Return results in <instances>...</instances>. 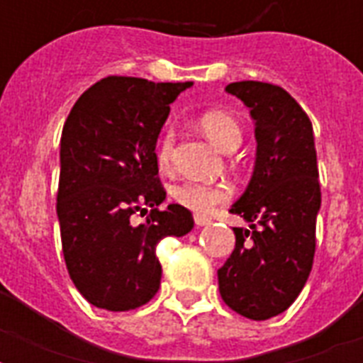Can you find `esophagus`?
I'll return each instance as SVG.
<instances>
[{
    "label": "esophagus",
    "mask_w": 363,
    "mask_h": 363,
    "mask_svg": "<svg viewBox=\"0 0 363 363\" xmlns=\"http://www.w3.org/2000/svg\"><path fill=\"white\" fill-rule=\"evenodd\" d=\"M194 222H196V226H209L211 218L205 215H194Z\"/></svg>",
    "instance_id": "34e87169"
}]
</instances>
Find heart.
<instances>
[{
    "label": "heart",
    "mask_w": 363,
    "mask_h": 363,
    "mask_svg": "<svg viewBox=\"0 0 363 363\" xmlns=\"http://www.w3.org/2000/svg\"><path fill=\"white\" fill-rule=\"evenodd\" d=\"M199 125L205 135L226 152H230L241 143V125L224 111H205L203 115L199 116ZM173 147H175V131L171 125H165L156 143V164L160 169L167 171L173 164ZM171 198L184 209H190L194 213H207L215 205L228 201L230 188L220 182L184 181L171 188Z\"/></svg>",
    "instance_id": "obj_1"
}]
</instances>
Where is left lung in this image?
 Returning <instances> with one entry per match:
<instances>
[{"mask_svg":"<svg viewBox=\"0 0 363 363\" xmlns=\"http://www.w3.org/2000/svg\"><path fill=\"white\" fill-rule=\"evenodd\" d=\"M226 92L250 109L258 147L252 179L230 209L250 228H233L235 248L218 269V290L232 311L267 320L296 301L313 267L320 209L315 135L284 88L241 81Z\"/></svg>","mask_w":363,"mask_h":363,"instance_id":"8db88e82","label":"left lung"}]
</instances>
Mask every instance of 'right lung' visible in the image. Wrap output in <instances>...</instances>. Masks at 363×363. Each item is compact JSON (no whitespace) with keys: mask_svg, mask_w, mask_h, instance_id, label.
Here are the masks:
<instances>
[{"mask_svg":"<svg viewBox=\"0 0 363 363\" xmlns=\"http://www.w3.org/2000/svg\"><path fill=\"white\" fill-rule=\"evenodd\" d=\"M192 82L111 75L73 105L60 141L62 250L77 290L107 311H131L156 296V247L186 235L192 213L171 203L158 179L156 141L169 104ZM135 212L149 213L135 225Z\"/></svg>","mask_w":363,"mask_h":363,"instance_id":"add662e5","label":"right lung"}]
</instances>
